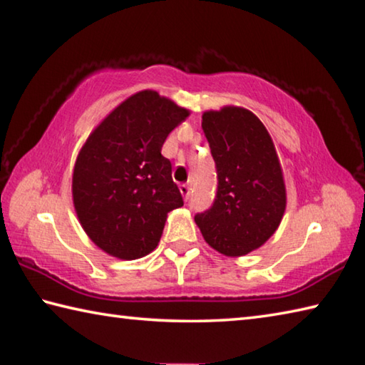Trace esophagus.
Here are the masks:
<instances>
[{
  "label": "esophagus",
  "instance_id": "34e87169",
  "mask_svg": "<svg viewBox=\"0 0 365 365\" xmlns=\"http://www.w3.org/2000/svg\"><path fill=\"white\" fill-rule=\"evenodd\" d=\"M180 193L183 195V197H185V201H188L190 200V193H191V188H190V185H187V183H182L180 187Z\"/></svg>",
  "mask_w": 365,
  "mask_h": 365
}]
</instances>
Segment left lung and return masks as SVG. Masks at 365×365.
<instances>
[{
    "label": "left lung",
    "mask_w": 365,
    "mask_h": 365,
    "mask_svg": "<svg viewBox=\"0 0 365 365\" xmlns=\"http://www.w3.org/2000/svg\"><path fill=\"white\" fill-rule=\"evenodd\" d=\"M202 130L217 169V193L195 215L205 242L228 257L268 241L286 210V187L273 140L249 110L205 111Z\"/></svg>",
    "instance_id": "left-lung-1"
}]
</instances>
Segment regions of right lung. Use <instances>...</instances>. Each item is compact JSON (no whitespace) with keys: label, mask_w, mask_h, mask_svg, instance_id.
<instances>
[{"label":"right lung","mask_w":365,"mask_h":365,"mask_svg":"<svg viewBox=\"0 0 365 365\" xmlns=\"http://www.w3.org/2000/svg\"><path fill=\"white\" fill-rule=\"evenodd\" d=\"M188 116L155 91L137 92L89 135L73 170V202L88 236L107 254L135 260L161 240L168 212L183 205L165 138Z\"/></svg>","instance_id":"right-lung-1"}]
</instances>
